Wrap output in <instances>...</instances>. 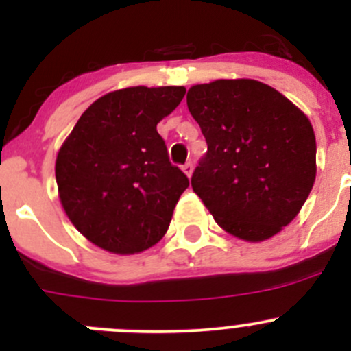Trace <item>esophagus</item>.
<instances>
[{
  "label": "esophagus",
  "mask_w": 351,
  "mask_h": 351,
  "mask_svg": "<svg viewBox=\"0 0 351 351\" xmlns=\"http://www.w3.org/2000/svg\"><path fill=\"white\" fill-rule=\"evenodd\" d=\"M182 169H183V173H185V175L190 178V176H192V173H193V165H192V162H186V165L183 166Z\"/></svg>",
  "instance_id": "esophagus-1"
}]
</instances>
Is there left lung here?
<instances>
[{
  "mask_svg": "<svg viewBox=\"0 0 351 351\" xmlns=\"http://www.w3.org/2000/svg\"><path fill=\"white\" fill-rule=\"evenodd\" d=\"M207 141L192 189L219 226L247 243L295 219L316 180V137L306 113L256 80H215L186 93Z\"/></svg>",
  "mask_w": 351,
  "mask_h": 351,
  "instance_id": "8db88e82",
  "label": "left lung"
}]
</instances>
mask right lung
Listing matches in <instances>:
<instances>
[{
  "label": "right lung",
  "mask_w": 351,
  "mask_h": 351,
  "mask_svg": "<svg viewBox=\"0 0 351 351\" xmlns=\"http://www.w3.org/2000/svg\"><path fill=\"white\" fill-rule=\"evenodd\" d=\"M185 86H129L90 105L56 158L59 200L95 246L136 254L166 234L189 178L168 159L158 125Z\"/></svg>",
  "instance_id": "obj_1"
}]
</instances>
